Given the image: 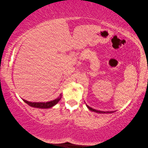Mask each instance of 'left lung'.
<instances>
[{
  "label": "left lung",
  "instance_id": "1",
  "mask_svg": "<svg viewBox=\"0 0 148 148\" xmlns=\"http://www.w3.org/2000/svg\"><path fill=\"white\" fill-rule=\"evenodd\" d=\"M88 106V108L90 109V110L94 111V112H98V113H110V112H104V111L97 110H95V109H93L92 108H91V107H90V106Z\"/></svg>",
  "mask_w": 148,
  "mask_h": 148
}]
</instances>
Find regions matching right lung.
I'll list each match as a JSON object with an SVG mask.
<instances>
[{
    "instance_id": "right-lung-1",
    "label": "right lung",
    "mask_w": 148,
    "mask_h": 148,
    "mask_svg": "<svg viewBox=\"0 0 148 148\" xmlns=\"http://www.w3.org/2000/svg\"><path fill=\"white\" fill-rule=\"evenodd\" d=\"M60 98H61V95H60V96L58 97V98L55 99V100L50 101V102H28V101H26L25 100H24V102H25V103H27L28 105H29V106H31L32 107H35V108H49L57 104L58 101L60 100Z\"/></svg>"
}]
</instances>
